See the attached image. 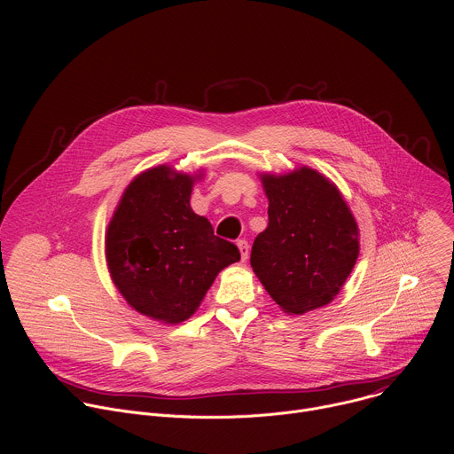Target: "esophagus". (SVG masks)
Here are the masks:
<instances>
[{
	"label": "esophagus",
	"mask_w": 454,
	"mask_h": 454,
	"mask_svg": "<svg viewBox=\"0 0 454 454\" xmlns=\"http://www.w3.org/2000/svg\"><path fill=\"white\" fill-rule=\"evenodd\" d=\"M237 247H239V251H240L242 262H246V261H247V256H249V244H247V240H244V239L237 240Z\"/></svg>",
	"instance_id": "esophagus-1"
}]
</instances>
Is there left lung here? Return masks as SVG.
<instances>
[{
  "mask_svg": "<svg viewBox=\"0 0 454 454\" xmlns=\"http://www.w3.org/2000/svg\"><path fill=\"white\" fill-rule=\"evenodd\" d=\"M258 177L270 224L251 247L256 278L291 316L329 305L359 256V228L340 188L305 165Z\"/></svg>",
  "mask_w": 454,
  "mask_h": 454,
  "instance_id": "1",
  "label": "left lung"
}]
</instances>
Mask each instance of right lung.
I'll return each instance as SVG.
<instances>
[{
	"instance_id": "add662e5",
	"label": "right lung",
	"mask_w": 454,
	"mask_h": 454,
	"mask_svg": "<svg viewBox=\"0 0 454 454\" xmlns=\"http://www.w3.org/2000/svg\"><path fill=\"white\" fill-rule=\"evenodd\" d=\"M193 174L170 165L140 172L123 190L106 230L111 280L137 312L176 325L196 312L215 277L240 261L235 244L214 235L190 207Z\"/></svg>"
}]
</instances>
